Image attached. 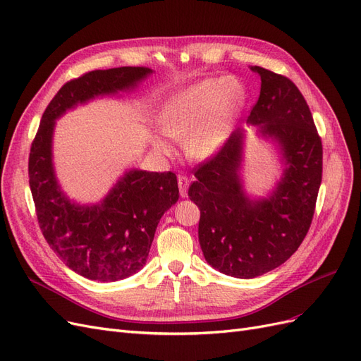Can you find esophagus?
Listing matches in <instances>:
<instances>
[{"instance_id":"obj_1","label":"esophagus","mask_w":361,"mask_h":361,"mask_svg":"<svg viewBox=\"0 0 361 361\" xmlns=\"http://www.w3.org/2000/svg\"><path fill=\"white\" fill-rule=\"evenodd\" d=\"M178 185H179V192H180V197H187L188 194V185H190V180L187 176H178Z\"/></svg>"}]
</instances>
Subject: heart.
<instances>
[{"label": "heart", "mask_w": 361, "mask_h": 361, "mask_svg": "<svg viewBox=\"0 0 361 361\" xmlns=\"http://www.w3.org/2000/svg\"><path fill=\"white\" fill-rule=\"evenodd\" d=\"M247 102L245 87L233 76H214L185 87L164 104L158 117L164 134L182 140L192 159L216 155L231 140ZM159 152L167 154L166 140L155 138Z\"/></svg>", "instance_id": "1"}]
</instances>
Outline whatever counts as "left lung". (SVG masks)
Masks as SVG:
<instances>
[{
	"label": "left lung",
	"instance_id": "8db88e82",
	"mask_svg": "<svg viewBox=\"0 0 361 361\" xmlns=\"http://www.w3.org/2000/svg\"><path fill=\"white\" fill-rule=\"evenodd\" d=\"M259 99L248 123L279 141L288 167L268 199L243 191V133L235 130L216 155L194 169L190 199L199 206V243L207 264L238 279L280 267L307 235L322 180V141L309 105L288 76L260 66Z\"/></svg>",
	"mask_w": 361,
	"mask_h": 361
}]
</instances>
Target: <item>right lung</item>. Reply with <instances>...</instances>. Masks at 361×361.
<instances>
[{"label": "right lung", "instance_id": "right-lung-1", "mask_svg": "<svg viewBox=\"0 0 361 361\" xmlns=\"http://www.w3.org/2000/svg\"><path fill=\"white\" fill-rule=\"evenodd\" d=\"M150 72L114 68L68 81L47 106L31 143L28 178L40 231L54 253L85 279L116 281L143 268L161 216L179 199L178 179L173 171L130 170L99 204L71 203L54 176L52 129L76 104L130 89Z\"/></svg>", "mask_w": 361, "mask_h": 361}]
</instances>
